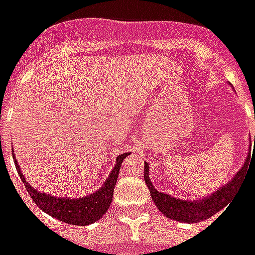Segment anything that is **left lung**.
I'll return each mask as SVG.
<instances>
[{"instance_id": "left-lung-1", "label": "left lung", "mask_w": 255, "mask_h": 255, "mask_svg": "<svg viewBox=\"0 0 255 255\" xmlns=\"http://www.w3.org/2000/svg\"><path fill=\"white\" fill-rule=\"evenodd\" d=\"M247 164H249V160H246L241 171L236 173V176L227 186L221 187L214 194H212L210 197L205 198L202 201H198V202L182 201V199L173 198L168 194L157 191L150 182L149 164H146V162H144L143 176L146 186L149 187V191L151 194V199L154 201L161 213H164L168 219L175 220V221L199 223V221L212 217L221 209H224L231 202V199L235 197V194L241 190L242 184L245 182V177H246L247 173Z\"/></svg>"}]
</instances>
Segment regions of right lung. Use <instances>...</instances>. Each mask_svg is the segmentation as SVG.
I'll list each match as a JSON object with an SVG mask.
<instances>
[{
    "instance_id": "add662e5",
    "label": "right lung",
    "mask_w": 255,
    "mask_h": 255,
    "mask_svg": "<svg viewBox=\"0 0 255 255\" xmlns=\"http://www.w3.org/2000/svg\"><path fill=\"white\" fill-rule=\"evenodd\" d=\"M127 155L128 153H124V154H120L117 157L115 169L112 171L109 177L104 183V186L98 191H95L94 194H91L89 197L79 198V199L50 197V195L36 191L27 183L24 175L21 173L20 168L17 166V161L14 158V155L13 161L16 164L17 173L21 177L27 191H28L30 197L32 198V201L35 202L38 208L42 209L43 212H46L47 214H50L54 219L64 221L67 224L89 225L98 221L111 206L112 198H113V190H115V186H116V180L117 176H119V172H120V168H122V162Z\"/></svg>"
}]
</instances>
